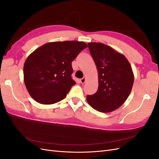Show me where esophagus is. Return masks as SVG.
<instances>
[{"instance_id": "34e87169", "label": "esophagus", "mask_w": 159, "mask_h": 159, "mask_svg": "<svg viewBox=\"0 0 159 159\" xmlns=\"http://www.w3.org/2000/svg\"><path fill=\"white\" fill-rule=\"evenodd\" d=\"M85 81H86V78H85V77H84V78H81L80 80V83L81 84H84L85 82Z\"/></svg>"}]
</instances>
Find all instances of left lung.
Here are the masks:
<instances>
[{"label":"left lung","mask_w":159,"mask_h":159,"mask_svg":"<svg viewBox=\"0 0 159 159\" xmlns=\"http://www.w3.org/2000/svg\"><path fill=\"white\" fill-rule=\"evenodd\" d=\"M89 49L98 71V89L87 101L91 107L102 113L118 109L131 93L134 74L123 54L102 43L89 42Z\"/></svg>","instance_id":"obj_1"}]
</instances>
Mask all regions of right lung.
Returning <instances> with one entry per match:
<instances>
[{"instance_id": "add662e5", "label": "right lung", "mask_w": 159, "mask_h": 159, "mask_svg": "<svg viewBox=\"0 0 159 159\" xmlns=\"http://www.w3.org/2000/svg\"><path fill=\"white\" fill-rule=\"evenodd\" d=\"M87 44L79 41L48 42L28 56L24 65V81L31 97L41 104L64 99L72 85L71 61Z\"/></svg>"}]
</instances>
